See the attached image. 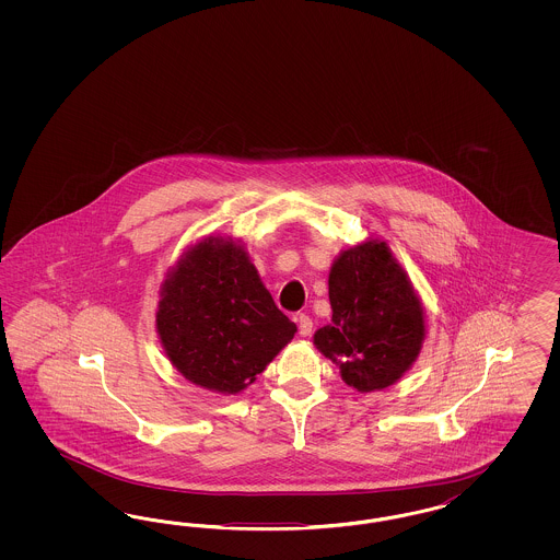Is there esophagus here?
Instances as JSON below:
<instances>
[{
    "label": "esophagus",
    "instance_id": "1",
    "mask_svg": "<svg viewBox=\"0 0 560 560\" xmlns=\"http://www.w3.org/2000/svg\"><path fill=\"white\" fill-rule=\"evenodd\" d=\"M295 323L300 324V335H302V337H310V335H312L314 323H312V318H310V316H305V314H298V316H295Z\"/></svg>",
    "mask_w": 560,
    "mask_h": 560
}]
</instances>
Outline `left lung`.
I'll use <instances>...</instances> for the list:
<instances>
[{"label":"left lung","instance_id":"8db88e82","mask_svg":"<svg viewBox=\"0 0 560 560\" xmlns=\"http://www.w3.org/2000/svg\"><path fill=\"white\" fill-rule=\"evenodd\" d=\"M332 320L314 345L359 392L388 388L407 372L424 339L423 307L384 242L349 248L328 277Z\"/></svg>","mask_w":560,"mask_h":560}]
</instances>
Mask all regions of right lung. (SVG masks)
I'll list each match as a JSON object with an SVG mask.
<instances>
[{
    "mask_svg": "<svg viewBox=\"0 0 560 560\" xmlns=\"http://www.w3.org/2000/svg\"><path fill=\"white\" fill-rule=\"evenodd\" d=\"M155 323L176 370L223 394L253 384L298 330L242 246L218 237L178 262L162 288Z\"/></svg>",
    "mask_w": 560,
    "mask_h": 560,
    "instance_id": "add662e5",
    "label": "right lung"
}]
</instances>
